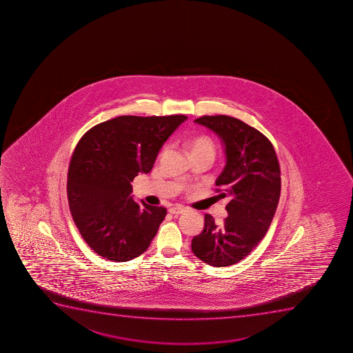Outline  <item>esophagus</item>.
<instances>
[{
  "label": "esophagus",
  "instance_id": "esophagus-1",
  "mask_svg": "<svg viewBox=\"0 0 353 353\" xmlns=\"http://www.w3.org/2000/svg\"><path fill=\"white\" fill-rule=\"evenodd\" d=\"M184 212H185V210L183 207H171V208H169V213L176 215V216H179V215L184 213Z\"/></svg>",
  "mask_w": 353,
  "mask_h": 353
}]
</instances>
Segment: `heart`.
Segmentation results:
<instances>
[{
	"label": "heart",
	"instance_id": "obj_1",
	"mask_svg": "<svg viewBox=\"0 0 353 353\" xmlns=\"http://www.w3.org/2000/svg\"><path fill=\"white\" fill-rule=\"evenodd\" d=\"M188 148H189L191 157L192 155H207L210 159L215 157L216 154V146L213 140L210 137L198 136L188 141Z\"/></svg>",
	"mask_w": 353,
	"mask_h": 353
}]
</instances>
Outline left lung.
Returning <instances> with one entry per match:
<instances>
[{
    "label": "left lung",
    "instance_id": "left-lung-1",
    "mask_svg": "<svg viewBox=\"0 0 353 353\" xmlns=\"http://www.w3.org/2000/svg\"><path fill=\"white\" fill-rule=\"evenodd\" d=\"M194 122L223 143L227 162L215 184L229 203L221 225L205 215L203 232L193 237L191 248L207 265L227 267L248 256L270 227L281 194L279 160L268 138L241 119L203 116Z\"/></svg>",
    "mask_w": 353,
    "mask_h": 353
}]
</instances>
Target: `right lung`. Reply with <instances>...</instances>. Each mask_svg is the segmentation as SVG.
Listing matches in <instances>:
<instances>
[{"mask_svg":"<svg viewBox=\"0 0 353 353\" xmlns=\"http://www.w3.org/2000/svg\"><path fill=\"white\" fill-rule=\"evenodd\" d=\"M186 119L119 116L81 137L69 165L68 200L81 237L97 254L125 262L150 246L167 210L136 203L131 182L152 170L161 147Z\"/></svg>","mask_w":353,"mask_h":353,"instance_id":"right-lung-1","label":"right lung"}]
</instances>
